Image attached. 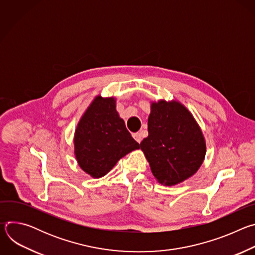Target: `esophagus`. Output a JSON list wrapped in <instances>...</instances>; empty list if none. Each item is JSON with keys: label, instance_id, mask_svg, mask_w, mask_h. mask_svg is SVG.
<instances>
[{"label": "esophagus", "instance_id": "obj_1", "mask_svg": "<svg viewBox=\"0 0 255 255\" xmlns=\"http://www.w3.org/2000/svg\"><path fill=\"white\" fill-rule=\"evenodd\" d=\"M132 136H133V138L138 142V143H140L141 142V140H142V137H141V134L140 133H133L132 134Z\"/></svg>", "mask_w": 255, "mask_h": 255}]
</instances>
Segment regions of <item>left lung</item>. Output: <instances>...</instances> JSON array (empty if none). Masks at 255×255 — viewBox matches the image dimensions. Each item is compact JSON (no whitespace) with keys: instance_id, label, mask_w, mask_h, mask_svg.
I'll use <instances>...</instances> for the list:
<instances>
[{"instance_id":"left-lung-1","label":"left lung","mask_w":255,"mask_h":255,"mask_svg":"<svg viewBox=\"0 0 255 255\" xmlns=\"http://www.w3.org/2000/svg\"><path fill=\"white\" fill-rule=\"evenodd\" d=\"M151 171L161 185L174 186L197 172L206 155L202 130L179 102L151 104L148 136L140 143Z\"/></svg>"}]
</instances>
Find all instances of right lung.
<instances>
[{"label":"right lung","instance_id":"right-lung-1","mask_svg":"<svg viewBox=\"0 0 255 255\" xmlns=\"http://www.w3.org/2000/svg\"><path fill=\"white\" fill-rule=\"evenodd\" d=\"M139 147L116 111V100L96 97L75 133V154L81 168L95 178L102 177Z\"/></svg>","mask_w":255,"mask_h":255}]
</instances>
